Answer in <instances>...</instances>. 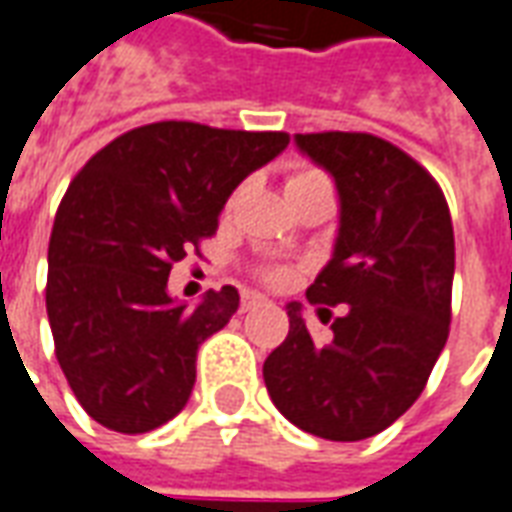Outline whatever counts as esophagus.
I'll return each mask as SVG.
<instances>
[{
  "instance_id": "esophagus-1",
  "label": "esophagus",
  "mask_w": 512,
  "mask_h": 512,
  "mask_svg": "<svg viewBox=\"0 0 512 512\" xmlns=\"http://www.w3.org/2000/svg\"><path fill=\"white\" fill-rule=\"evenodd\" d=\"M267 303V297L256 295V292H242V311H250V308L264 306Z\"/></svg>"
}]
</instances>
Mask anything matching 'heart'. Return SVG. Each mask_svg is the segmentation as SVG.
Listing matches in <instances>:
<instances>
[{"label":"heart","instance_id":"heart-1","mask_svg":"<svg viewBox=\"0 0 512 512\" xmlns=\"http://www.w3.org/2000/svg\"><path fill=\"white\" fill-rule=\"evenodd\" d=\"M317 184H331L328 181V176L325 173H320V170H314V168H297L289 173V179H286V192H289V198L292 195H297V192H303L308 190V187H317ZM237 201V195L231 198V204ZM264 278L267 281H273V284H281L286 278V270H278V267H273V270H267L264 273Z\"/></svg>","mask_w":512,"mask_h":512}]
</instances>
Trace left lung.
<instances>
[{
	"instance_id": "8db88e82",
	"label": "left lung",
	"mask_w": 512,
	"mask_h": 512,
	"mask_svg": "<svg viewBox=\"0 0 512 512\" xmlns=\"http://www.w3.org/2000/svg\"><path fill=\"white\" fill-rule=\"evenodd\" d=\"M295 143L331 173L342 201L333 259L306 297L347 311L320 344L289 303V333L267 355L264 383L300 430L361 441L419 400L447 344L452 217L438 181L383 137L317 132L295 134Z\"/></svg>"
}]
</instances>
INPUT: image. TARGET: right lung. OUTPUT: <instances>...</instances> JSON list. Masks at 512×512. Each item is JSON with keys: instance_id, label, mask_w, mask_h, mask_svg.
Returning <instances> with one entry per match:
<instances>
[{"instance_id": "1", "label": "right lung", "mask_w": 512, "mask_h": 512, "mask_svg": "<svg viewBox=\"0 0 512 512\" xmlns=\"http://www.w3.org/2000/svg\"><path fill=\"white\" fill-rule=\"evenodd\" d=\"M289 146L286 132L192 121L137 126L68 184L49 239L46 314L79 405L115 433H148L187 405L195 355L239 306L209 289L173 303L168 275L217 231L228 195Z\"/></svg>"}]
</instances>
